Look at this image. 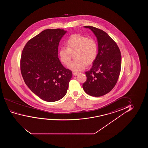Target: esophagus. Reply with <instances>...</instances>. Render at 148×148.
I'll return each mask as SVG.
<instances>
[{"instance_id":"34e87169","label":"esophagus","mask_w":148,"mask_h":148,"mask_svg":"<svg viewBox=\"0 0 148 148\" xmlns=\"http://www.w3.org/2000/svg\"><path fill=\"white\" fill-rule=\"evenodd\" d=\"M78 74H79V73H78V72H73V74L74 75V76H77Z\"/></svg>"}]
</instances>
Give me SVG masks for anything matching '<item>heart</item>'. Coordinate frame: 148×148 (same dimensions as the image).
<instances>
[{
    "mask_svg": "<svg viewBox=\"0 0 148 148\" xmlns=\"http://www.w3.org/2000/svg\"><path fill=\"white\" fill-rule=\"evenodd\" d=\"M67 47H62L59 51L61 62L65 65L69 64L72 53H75L76 59L69 64L68 68L75 72L82 71L87 64L90 65L95 60L97 53L96 41L82 35H72L67 40Z\"/></svg>",
    "mask_w": 148,
    "mask_h": 148,
    "instance_id": "heart-1",
    "label": "heart"
}]
</instances>
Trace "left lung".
I'll list each match as a JSON object with an SVG mask.
<instances>
[{
    "instance_id": "1",
    "label": "left lung",
    "mask_w": 148,
    "mask_h": 148,
    "mask_svg": "<svg viewBox=\"0 0 148 148\" xmlns=\"http://www.w3.org/2000/svg\"><path fill=\"white\" fill-rule=\"evenodd\" d=\"M97 37L98 53L92 68L85 72L86 80L82 86L86 93L92 97H101L109 92L117 83L121 71V56L113 39L105 31L86 26Z\"/></svg>"
}]
</instances>
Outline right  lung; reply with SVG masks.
<instances>
[{"mask_svg":"<svg viewBox=\"0 0 148 148\" xmlns=\"http://www.w3.org/2000/svg\"><path fill=\"white\" fill-rule=\"evenodd\" d=\"M67 31L46 29L27 42L23 49L20 69L28 87L41 99L59 101L67 93L72 76L71 70L61 64L58 47Z\"/></svg>","mask_w":148,"mask_h":148,"instance_id":"right-lung-1","label":"right lung"}]
</instances>
